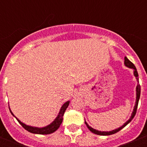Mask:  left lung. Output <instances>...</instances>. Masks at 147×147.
<instances>
[{
    "mask_svg": "<svg viewBox=\"0 0 147 147\" xmlns=\"http://www.w3.org/2000/svg\"><path fill=\"white\" fill-rule=\"evenodd\" d=\"M124 65H125L127 67H130V68H132V69H134V75L136 77V79H137L138 80V71H137V69H136V66L134 65V64L132 63V62H130V61L129 60V59H127V57H124ZM140 95H141V86H140V85L138 84V85H137V87H136V105H135V107H134V110H133V112H132V115H131L130 119H129V120L127 121V122H126L125 124H124L123 126H121V127H119V128H118V129H115V130H112V131H110V132H101V131H98V130H96V129H93L92 127H90L89 125H88V124H87L86 122L85 121V124L87 125V127H88V129H90V130L92 132H93L94 134H96V135H99V136H110V135H113V134H115V133H116V132H118L119 131H120L121 129H122V128H124L125 126H127V124H129V122L132 121V119L134 118V116L136 115V111H137V108H138V101H139V98H140Z\"/></svg>",
    "mask_w": 147,
    "mask_h": 147,
    "instance_id": "8db88e82",
    "label": "left lung"
}]
</instances>
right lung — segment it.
<instances>
[{
	"instance_id": "add662e5",
	"label": "right lung",
	"mask_w": 147,
	"mask_h": 147,
	"mask_svg": "<svg viewBox=\"0 0 147 147\" xmlns=\"http://www.w3.org/2000/svg\"><path fill=\"white\" fill-rule=\"evenodd\" d=\"M69 103H70V101H67V102H66L64 105H62V107H61L60 109V111H59V115H57V117L56 118L55 120H54L51 124L48 125L47 127H42V128L33 127H30V126H28V125H26L25 124H23V123H22L20 121L18 120L17 118L16 119L18 120V121L20 123V125H21L22 127L26 129V130L28 131L29 132L34 133V134H40V135L51 134V133L55 132V131L59 128L60 124H62V120H63V115H64V113L65 112L66 109H67V107H68V105H69ZM10 112H11V110H10ZM11 113L13 115V113L11 112Z\"/></svg>"
}]
</instances>
